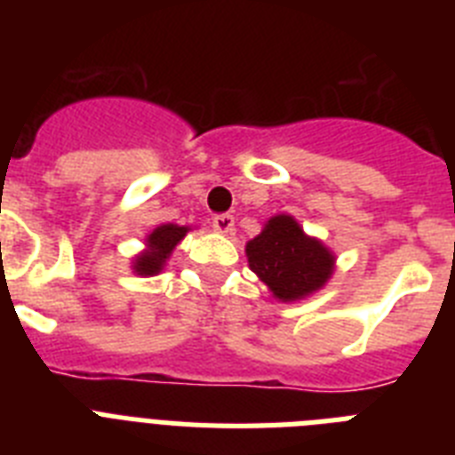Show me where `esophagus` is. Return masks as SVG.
Returning a JSON list of instances; mask_svg holds the SVG:
<instances>
[{
    "instance_id": "esophagus-1",
    "label": "esophagus",
    "mask_w": 455,
    "mask_h": 455,
    "mask_svg": "<svg viewBox=\"0 0 455 455\" xmlns=\"http://www.w3.org/2000/svg\"><path fill=\"white\" fill-rule=\"evenodd\" d=\"M234 227H235V220L234 215H228V212L212 217V228H215L217 234H231Z\"/></svg>"
}]
</instances>
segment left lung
I'll return each instance as SVG.
<instances>
[{
    "label": "left lung",
    "mask_w": 455,
    "mask_h": 455,
    "mask_svg": "<svg viewBox=\"0 0 455 455\" xmlns=\"http://www.w3.org/2000/svg\"><path fill=\"white\" fill-rule=\"evenodd\" d=\"M250 268L268 284L275 299L296 300L316 291L333 273V254L307 238L296 220L277 215L247 243Z\"/></svg>",
    "instance_id": "1"
}]
</instances>
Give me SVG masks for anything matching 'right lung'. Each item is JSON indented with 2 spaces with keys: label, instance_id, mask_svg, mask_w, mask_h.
Masks as SVG:
<instances>
[{
  "label": "right lung",
  "instance_id": "add662e5",
  "mask_svg": "<svg viewBox=\"0 0 455 455\" xmlns=\"http://www.w3.org/2000/svg\"><path fill=\"white\" fill-rule=\"evenodd\" d=\"M187 228L175 227V224H164V227H156L150 235H148V251H143L136 263H133V270L139 275H156L164 268V261L169 259V254L173 251V247L185 238Z\"/></svg>",
  "mask_w": 455,
  "mask_h": 455
}]
</instances>
